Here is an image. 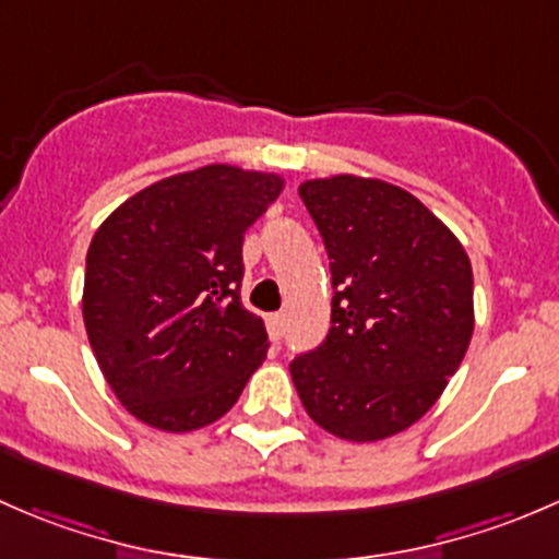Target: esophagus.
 Instances as JSON below:
<instances>
[{
  "instance_id": "obj_1",
  "label": "esophagus",
  "mask_w": 559,
  "mask_h": 559,
  "mask_svg": "<svg viewBox=\"0 0 559 559\" xmlns=\"http://www.w3.org/2000/svg\"><path fill=\"white\" fill-rule=\"evenodd\" d=\"M286 332V319L281 313H270L267 316V335L270 341H281Z\"/></svg>"
}]
</instances>
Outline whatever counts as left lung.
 Here are the masks:
<instances>
[{"label":"left lung","instance_id":"8db88e82","mask_svg":"<svg viewBox=\"0 0 559 559\" xmlns=\"http://www.w3.org/2000/svg\"><path fill=\"white\" fill-rule=\"evenodd\" d=\"M332 273V326L289 365L308 416L343 441L397 436L436 405L473 335V270L452 229L400 186L306 180Z\"/></svg>","mask_w":559,"mask_h":559}]
</instances>
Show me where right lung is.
Instances as JSON below:
<instances>
[{"instance_id":"add662e5","label":"right lung","mask_w":559,"mask_h":559,"mask_svg":"<svg viewBox=\"0 0 559 559\" xmlns=\"http://www.w3.org/2000/svg\"><path fill=\"white\" fill-rule=\"evenodd\" d=\"M281 189V175L207 165L138 191L94 233L88 343L148 427L191 432L222 419L267 357L264 321L240 302L243 235Z\"/></svg>"}]
</instances>
